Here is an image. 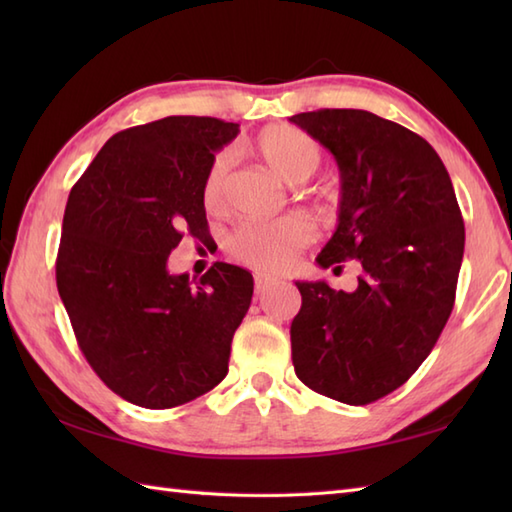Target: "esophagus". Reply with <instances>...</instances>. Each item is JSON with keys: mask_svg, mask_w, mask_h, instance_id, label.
I'll list each match as a JSON object with an SVG mask.
<instances>
[{"mask_svg": "<svg viewBox=\"0 0 512 512\" xmlns=\"http://www.w3.org/2000/svg\"><path fill=\"white\" fill-rule=\"evenodd\" d=\"M275 284H277L275 277L264 275V273H257L255 275V288H257V292H264V290H268L270 286H275Z\"/></svg>", "mask_w": 512, "mask_h": 512, "instance_id": "esophagus-1", "label": "esophagus"}]
</instances>
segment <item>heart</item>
<instances>
[{
    "label": "heart",
    "mask_w": 512,
    "mask_h": 512,
    "mask_svg": "<svg viewBox=\"0 0 512 512\" xmlns=\"http://www.w3.org/2000/svg\"><path fill=\"white\" fill-rule=\"evenodd\" d=\"M257 154L286 182L295 184L319 169L321 149L314 140L292 125H270L255 138ZM233 165L228 149L215 154L202 180V202L209 211L222 209L226 178ZM312 224L306 217L290 215L281 220H246L228 235V253L239 262L262 270H279L292 262L299 248L310 244Z\"/></svg>",
    "instance_id": "b5f03b06"
}]
</instances>
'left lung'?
Segmentation results:
<instances>
[{
    "label": "left lung",
    "mask_w": 512,
    "mask_h": 512,
    "mask_svg": "<svg viewBox=\"0 0 512 512\" xmlns=\"http://www.w3.org/2000/svg\"><path fill=\"white\" fill-rule=\"evenodd\" d=\"M290 123L319 140L341 173L339 224L317 264L356 259L361 268L352 292L295 281L292 365L317 394L367 405L407 383L449 321L462 213L436 149L407 127L365 110L303 112Z\"/></svg>",
    "instance_id": "left-lung-1"
}]
</instances>
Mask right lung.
<instances>
[{"mask_svg":"<svg viewBox=\"0 0 512 512\" xmlns=\"http://www.w3.org/2000/svg\"><path fill=\"white\" fill-rule=\"evenodd\" d=\"M237 134V123L209 116L123 129L65 204L59 297L94 372L138 407L184 405L228 372L253 275L215 262L193 284L167 259L184 233L206 237L204 173Z\"/></svg>","mask_w":512,"mask_h":512,"instance_id":"1","label":"right lung"}]
</instances>
